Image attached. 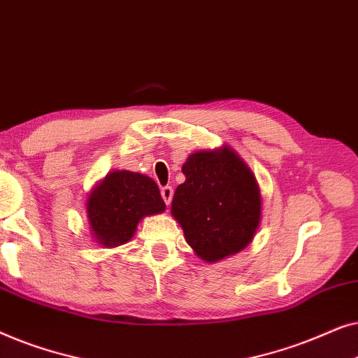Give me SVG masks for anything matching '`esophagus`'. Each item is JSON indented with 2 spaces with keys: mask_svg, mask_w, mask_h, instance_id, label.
I'll use <instances>...</instances> for the list:
<instances>
[{
  "mask_svg": "<svg viewBox=\"0 0 358 358\" xmlns=\"http://www.w3.org/2000/svg\"><path fill=\"white\" fill-rule=\"evenodd\" d=\"M161 195H163V200L166 202V205H169L171 200H173L174 190L171 185H164V187H161Z\"/></svg>",
  "mask_w": 358,
  "mask_h": 358,
  "instance_id": "esophagus-1",
  "label": "esophagus"
}]
</instances>
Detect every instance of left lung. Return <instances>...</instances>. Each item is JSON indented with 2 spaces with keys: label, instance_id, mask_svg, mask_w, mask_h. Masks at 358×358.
Listing matches in <instances>:
<instances>
[{
  "label": "left lung",
  "instance_id": "obj_1",
  "mask_svg": "<svg viewBox=\"0 0 358 358\" xmlns=\"http://www.w3.org/2000/svg\"><path fill=\"white\" fill-rule=\"evenodd\" d=\"M185 182L174 192L171 213L185 241L205 262L243 251L261 223L257 180L236 151H197L182 166Z\"/></svg>",
  "mask_w": 358,
  "mask_h": 358
}]
</instances>
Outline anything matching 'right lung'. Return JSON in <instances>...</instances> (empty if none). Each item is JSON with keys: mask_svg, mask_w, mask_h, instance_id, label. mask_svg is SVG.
Instances as JSON below:
<instances>
[{"mask_svg": "<svg viewBox=\"0 0 358 358\" xmlns=\"http://www.w3.org/2000/svg\"><path fill=\"white\" fill-rule=\"evenodd\" d=\"M164 208L155 180L131 171L107 174L91 190L86 202L92 236L106 248L130 241L141 218L164 212Z\"/></svg>", "mask_w": 358, "mask_h": 358, "instance_id": "right-lung-1", "label": "right lung"}]
</instances>
